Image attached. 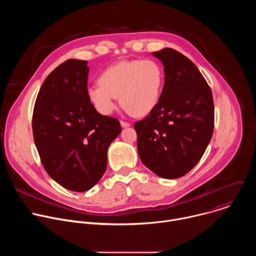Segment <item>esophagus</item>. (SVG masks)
Here are the masks:
<instances>
[{"label":"esophagus","instance_id":"34e87169","mask_svg":"<svg viewBox=\"0 0 256 256\" xmlns=\"http://www.w3.org/2000/svg\"><path fill=\"white\" fill-rule=\"evenodd\" d=\"M120 124H122V128H128V126H130V122H124V120H122V122H120Z\"/></svg>","mask_w":256,"mask_h":256}]
</instances>
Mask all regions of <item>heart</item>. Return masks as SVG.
<instances>
[{
  "mask_svg": "<svg viewBox=\"0 0 256 256\" xmlns=\"http://www.w3.org/2000/svg\"><path fill=\"white\" fill-rule=\"evenodd\" d=\"M163 82V70L157 62L124 60L108 66L100 75L99 84L88 87L87 97L101 114H112L120 97L128 112L142 116L159 102Z\"/></svg>",
  "mask_w": 256,
  "mask_h": 256,
  "instance_id": "1",
  "label": "heart"
}]
</instances>
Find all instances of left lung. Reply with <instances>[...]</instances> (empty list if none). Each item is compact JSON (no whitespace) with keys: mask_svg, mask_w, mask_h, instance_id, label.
Instances as JSON below:
<instances>
[{"mask_svg":"<svg viewBox=\"0 0 256 256\" xmlns=\"http://www.w3.org/2000/svg\"><path fill=\"white\" fill-rule=\"evenodd\" d=\"M164 66L165 83L149 116L134 124L142 164L160 177L188 173L202 157L214 122L212 94L196 64L173 48L153 52Z\"/></svg>","mask_w":256,"mask_h":256,"instance_id":"left-lung-1","label":"left lung"}]
</instances>
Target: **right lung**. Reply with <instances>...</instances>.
Segmentation results:
<instances>
[{
    "label": "right lung",
    "instance_id": "1",
    "mask_svg": "<svg viewBox=\"0 0 256 256\" xmlns=\"http://www.w3.org/2000/svg\"><path fill=\"white\" fill-rule=\"evenodd\" d=\"M86 60H68L44 80L36 97L33 138L48 174L62 188L83 192L106 170L120 120L98 114L87 97Z\"/></svg>",
    "mask_w": 256,
    "mask_h": 256
}]
</instances>
